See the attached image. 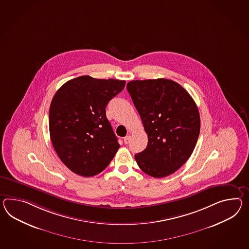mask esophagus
Here are the masks:
<instances>
[{
    "instance_id": "obj_1",
    "label": "esophagus",
    "mask_w": 249,
    "mask_h": 249,
    "mask_svg": "<svg viewBox=\"0 0 249 249\" xmlns=\"http://www.w3.org/2000/svg\"><path fill=\"white\" fill-rule=\"evenodd\" d=\"M130 140H131V137H130L129 135H127V136H126V137L124 138V143L127 145V144H128V143L130 142Z\"/></svg>"
}]
</instances>
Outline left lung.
Segmentation results:
<instances>
[{
  "mask_svg": "<svg viewBox=\"0 0 249 249\" xmlns=\"http://www.w3.org/2000/svg\"><path fill=\"white\" fill-rule=\"evenodd\" d=\"M127 90L147 134V146L135 155L140 169L162 178L174 174L193 154L199 138V110L188 91L175 81L136 80Z\"/></svg>",
  "mask_w": 249,
  "mask_h": 249,
  "instance_id": "1",
  "label": "left lung"
}]
</instances>
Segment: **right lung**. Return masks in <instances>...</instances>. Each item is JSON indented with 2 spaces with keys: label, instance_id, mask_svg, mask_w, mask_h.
<instances>
[{
  "label": "right lung",
  "instance_id": "1",
  "mask_svg": "<svg viewBox=\"0 0 249 249\" xmlns=\"http://www.w3.org/2000/svg\"><path fill=\"white\" fill-rule=\"evenodd\" d=\"M126 82L83 75L55 92L49 108V133L61 161L78 176L103 172L120 144L105 108L124 89Z\"/></svg>",
  "mask_w": 249,
  "mask_h": 249
}]
</instances>
